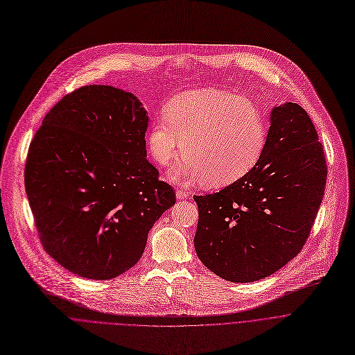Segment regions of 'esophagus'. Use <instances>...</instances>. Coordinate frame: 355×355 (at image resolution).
<instances>
[{"label": "esophagus", "instance_id": "obj_1", "mask_svg": "<svg viewBox=\"0 0 355 355\" xmlns=\"http://www.w3.org/2000/svg\"><path fill=\"white\" fill-rule=\"evenodd\" d=\"M189 197V191H186V190H178L176 191V198H179V200H184V198H187Z\"/></svg>", "mask_w": 355, "mask_h": 355}]
</instances>
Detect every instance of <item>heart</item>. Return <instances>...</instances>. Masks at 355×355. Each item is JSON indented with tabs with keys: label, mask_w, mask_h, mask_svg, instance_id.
<instances>
[{
	"label": "heart",
	"mask_w": 355,
	"mask_h": 355,
	"mask_svg": "<svg viewBox=\"0 0 355 355\" xmlns=\"http://www.w3.org/2000/svg\"><path fill=\"white\" fill-rule=\"evenodd\" d=\"M164 114L150 127L147 144L161 166L184 151L183 161L169 172L171 180L204 179L212 187L227 186L245 176L263 153L264 117L248 98L212 88L191 89L173 96Z\"/></svg>",
	"instance_id": "b5f03b06"
}]
</instances>
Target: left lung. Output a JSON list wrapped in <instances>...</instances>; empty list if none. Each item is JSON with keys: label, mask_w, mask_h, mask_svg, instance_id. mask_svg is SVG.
Returning <instances> with one entry per match:
<instances>
[{"label": "left lung", "mask_w": 355, "mask_h": 355, "mask_svg": "<svg viewBox=\"0 0 355 355\" xmlns=\"http://www.w3.org/2000/svg\"><path fill=\"white\" fill-rule=\"evenodd\" d=\"M326 158L300 105L272 107L263 153L241 179L194 196V248L202 264L232 282L278 271L304 248L324 194Z\"/></svg>", "instance_id": "1"}]
</instances>
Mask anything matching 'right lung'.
<instances>
[{
	"instance_id": "add662e5",
	"label": "right lung",
	"mask_w": 355,
	"mask_h": 355,
	"mask_svg": "<svg viewBox=\"0 0 355 355\" xmlns=\"http://www.w3.org/2000/svg\"><path fill=\"white\" fill-rule=\"evenodd\" d=\"M147 127L137 96L87 85L54 105L36 131L25 189L44 250L68 271L91 279L125 272L176 202L147 161Z\"/></svg>"
}]
</instances>
